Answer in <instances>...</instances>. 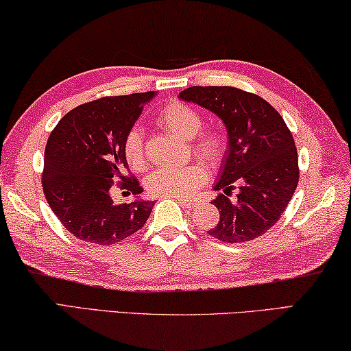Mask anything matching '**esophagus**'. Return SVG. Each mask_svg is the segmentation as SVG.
Segmentation results:
<instances>
[{
  "label": "esophagus",
  "mask_w": 351,
  "mask_h": 351,
  "mask_svg": "<svg viewBox=\"0 0 351 351\" xmlns=\"http://www.w3.org/2000/svg\"><path fill=\"white\" fill-rule=\"evenodd\" d=\"M178 202H180L181 204L187 206V208H191V206H193V202H192V199H189V198H178Z\"/></svg>",
  "instance_id": "1"
}]
</instances>
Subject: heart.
Here are the masks:
<instances>
[{"label": "heart", "instance_id": "1", "mask_svg": "<svg viewBox=\"0 0 351 351\" xmlns=\"http://www.w3.org/2000/svg\"><path fill=\"white\" fill-rule=\"evenodd\" d=\"M156 123L182 138H191L192 152L206 162L214 164L225 153L226 138L219 128H204L203 117L195 108L181 101H169L156 114ZM126 162L132 170L141 171L147 165L143 134L138 128L128 131L123 142ZM208 178V170L199 162L182 167H160L149 175L147 187L156 197L184 198L192 195Z\"/></svg>", "mask_w": 351, "mask_h": 351}]
</instances>
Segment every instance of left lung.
I'll return each instance as SVG.
<instances>
[{
    "instance_id": "left-lung-1",
    "label": "left lung",
    "mask_w": 351,
    "mask_h": 351,
    "mask_svg": "<svg viewBox=\"0 0 351 351\" xmlns=\"http://www.w3.org/2000/svg\"><path fill=\"white\" fill-rule=\"evenodd\" d=\"M180 98L214 112L228 131L230 145L214 186L223 193L210 202L220 219L208 234L226 243L265 234L281 219L300 176L295 142L282 117L264 98L230 86H193Z\"/></svg>"
}]
</instances>
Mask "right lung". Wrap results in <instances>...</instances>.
<instances>
[{"label":"right lung","instance_id":"1","mask_svg":"<svg viewBox=\"0 0 351 351\" xmlns=\"http://www.w3.org/2000/svg\"><path fill=\"white\" fill-rule=\"evenodd\" d=\"M154 95L131 93L84 103L64 115L49 134L43 193L65 230L81 241L112 245L141 230L152 214L153 202L115 204L110 191L117 186L132 195L143 192L126 173L123 142Z\"/></svg>","mask_w":351,"mask_h":351}]
</instances>
